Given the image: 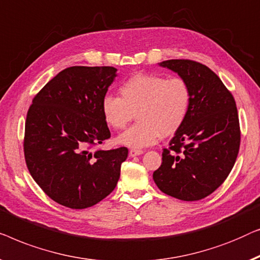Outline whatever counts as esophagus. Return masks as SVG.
Returning a JSON list of instances; mask_svg holds the SVG:
<instances>
[{
    "mask_svg": "<svg viewBox=\"0 0 260 260\" xmlns=\"http://www.w3.org/2000/svg\"><path fill=\"white\" fill-rule=\"evenodd\" d=\"M144 151H141V149H134L132 148L129 151V156H137V155H141Z\"/></svg>",
    "mask_w": 260,
    "mask_h": 260,
    "instance_id": "esophagus-1",
    "label": "esophagus"
}]
</instances>
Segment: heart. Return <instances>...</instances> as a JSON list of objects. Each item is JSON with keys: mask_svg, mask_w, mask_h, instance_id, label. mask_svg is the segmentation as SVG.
<instances>
[{"mask_svg": "<svg viewBox=\"0 0 260 260\" xmlns=\"http://www.w3.org/2000/svg\"><path fill=\"white\" fill-rule=\"evenodd\" d=\"M119 96L107 94L101 100L105 122L113 129H123L133 120L138 122L118 137L126 147L144 148L160 138L181 128L192 104L191 87L179 76L137 74L119 87Z\"/></svg>", "mask_w": 260, "mask_h": 260, "instance_id": "1", "label": "heart"}]
</instances>
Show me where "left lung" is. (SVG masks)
I'll list each match as a JSON object with an SVG mask.
<instances>
[{"instance_id":"1","label":"left lung","mask_w":260,"mask_h":260,"mask_svg":"<svg viewBox=\"0 0 260 260\" xmlns=\"http://www.w3.org/2000/svg\"><path fill=\"white\" fill-rule=\"evenodd\" d=\"M178 73L191 87L187 119L162 149V162L153 173L159 189L174 198L194 202L213 193L235 166L240 146L236 101L219 76L192 60L160 63Z\"/></svg>"}]
</instances>
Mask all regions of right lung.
<instances>
[{
  "instance_id": "obj_1",
  "label": "right lung",
  "mask_w": 260,
  "mask_h": 260,
  "mask_svg": "<svg viewBox=\"0 0 260 260\" xmlns=\"http://www.w3.org/2000/svg\"><path fill=\"white\" fill-rule=\"evenodd\" d=\"M114 67L66 68L32 99L24 127V159L42 191L62 206L81 210L115 188L128 149H90L111 138L101 100Z\"/></svg>"
}]
</instances>
